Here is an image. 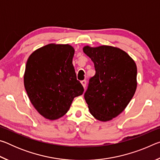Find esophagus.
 I'll return each instance as SVG.
<instances>
[{
	"instance_id": "obj_1",
	"label": "esophagus",
	"mask_w": 160,
	"mask_h": 160,
	"mask_svg": "<svg viewBox=\"0 0 160 160\" xmlns=\"http://www.w3.org/2000/svg\"><path fill=\"white\" fill-rule=\"evenodd\" d=\"M81 83H82V86H83V88H85V87H86V84H87L86 80H82V81H81Z\"/></svg>"
}]
</instances>
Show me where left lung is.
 <instances>
[{
  "label": "left lung",
  "mask_w": 160,
  "mask_h": 160,
  "mask_svg": "<svg viewBox=\"0 0 160 160\" xmlns=\"http://www.w3.org/2000/svg\"><path fill=\"white\" fill-rule=\"evenodd\" d=\"M83 51L96 71L84 94L89 110L97 120H112L125 109L135 92L136 64L125 51L110 46H86Z\"/></svg>",
  "instance_id": "obj_1"
}]
</instances>
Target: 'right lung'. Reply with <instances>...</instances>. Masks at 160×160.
Listing matches in <instances>:
<instances>
[{"label":"right lung","instance_id":"add662e5","mask_svg":"<svg viewBox=\"0 0 160 160\" xmlns=\"http://www.w3.org/2000/svg\"><path fill=\"white\" fill-rule=\"evenodd\" d=\"M74 53L68 44H50L34 51L27 61L26 92L37 112L49 120L66 114L84 92L72 63Z\"/></svg>","mask_w":160,"mask_h":160}]
</instances>
